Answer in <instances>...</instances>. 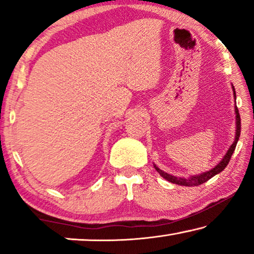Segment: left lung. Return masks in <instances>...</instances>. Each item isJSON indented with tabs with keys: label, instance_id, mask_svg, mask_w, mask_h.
Listing matches in <instances>:
<instances>
[{
	"label": "left lung",
	"instance_id": "left-lung-1",
	"mask_svg": "<svg viewBox=\"0 0 254 254\" xmlns=\"http://www.w3.org/2000/svg\"><path fill=\"white\" fill-rule=\"evenodd\" d=\"M232 91H234V97L236 99V91H235V88L234 85H232ZM235 113H236V134H235V140L232 142V144L229 147L228 151L225 152V155L223 156V158L221 159L220 163H218L217 165H215L213 169L209 170V171H206V172H202L200 173V175H193V176H190L189 178H182V177H176V176H172V175H169V173H166L165 171H163L158 168V166H156L154 164V168L157 170V172L161 175L163 178L168 180L170 183H173V184H177V185H180V186H199L201 184L206 183L207 180H209L210 178H213L214 176L218 175V173L223 171V170L227 168L229 161H230L232 154H234L235 149H236V145H237V142L239 140V135H241V117H239V113H238V109L237 106H235Z\"/></svg>",
	"mask_w": 254,
	"mask_h": 254
}]
</instances>
